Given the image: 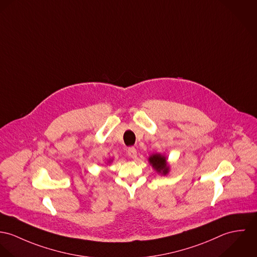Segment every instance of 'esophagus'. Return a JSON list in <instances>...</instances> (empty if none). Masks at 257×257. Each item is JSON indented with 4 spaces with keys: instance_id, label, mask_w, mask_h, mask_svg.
<instances>
[{
    "instance_id": "34e87169",
    "label": "esophagus",
    "mask_w": 257,
    "mask_h": 257,
    "mask_svg": "<svg viewBox=\"0 0 257 257\" xmlns=\"http://www.w3.org/2000/svg\"><path fill=\"white\" fill-rule=\"evenodd\" d=\"M128 156L131 159H136L137 158V150L134 147H131L128 149Z\"/></svg>"
}]
</instances>
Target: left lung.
<instances>
[{"instance_id": "left-lung-1", "label": "left lung", "mask_w": 257, "mask_h": 257, "mask_svg": "<svg viewBox=\"0 0 257 257\" xmlns=\"http://www.w3.org/2000/svg\"><path fill=\"white\" fill-rule=\"evenodd\" d=\"M149 162L152 165V167L158 171L159 173H162L164 175L168 174L170 171V168L167 163V159L165 156L161 154H153L149 158Z\"/></svg>"}]
</instances>
